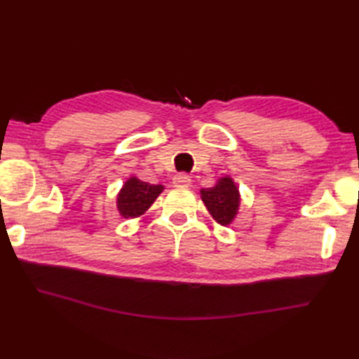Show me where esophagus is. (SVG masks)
<instances>
[{"instance_id":"34e87169","label":"esophagus","mask_w":359,"mask_h":359,"mask_svg":"<svg viewBox=\"0 0 359 359\" xmlns=\"http://www.w3.org/2000/svg\"><path fill=\"white\" fill-rule=\"evenodd\" d=\"M172 182L175 187H189L191 185V177L185 172H179L172 177Z\"/></svg>"}]
</instances>
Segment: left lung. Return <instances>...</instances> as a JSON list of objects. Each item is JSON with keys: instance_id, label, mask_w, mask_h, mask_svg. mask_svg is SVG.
<instances>
[{"instance_id": "1", "label": "left lung", "mask_w": 359, "mask_h": 359, "mask_svg": "<svg viewBox=\"0 0 359 359\" xmlns=\"http://www.w3.org/2000/svg\"><path fill=\"white\" fill-rule=\"evenodd\" d=\"M205 207L220 225H228L239 208V191L230 177H224L216 187L201 191Z\"/></svg>"}]
</instances>
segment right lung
I'll return each instance as SVG.
<instances>
[{
	"label": "right lung",
	"instance_id": "add662e5",
	"mask_svg": "<svg viewBox=\"0 0 359 359\" xmlns=\"http://www.w3.org/2000/svg\"><path fill=\"white\" fill-rule=\"evenodd\" d=\"M162 185H151L137 177H131L121 188L117 207L123 217H137L147 211L156 197L162 193Z\"/></svg>",
	"mask_w": 359,
	"mask_h": 359
}]
</instances>
